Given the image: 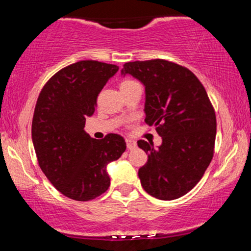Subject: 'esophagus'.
<instances>
[{
    "mask_svg": "<svg viewBox=\"0 0 251 251\" xmlns=\"http://www.w3.org/2000/svg\"><path fill=\"white\" fill-rule=\"evenodd\" d=\"M126 146H127L128 150H134L135 148H137V143H135L134 140L126 139Z\"/></svg>",
    "mask_w": 251,
    "mask_h": 251,
    "instance_id": "1",
    "label": "esophagus"
}]
</instances>
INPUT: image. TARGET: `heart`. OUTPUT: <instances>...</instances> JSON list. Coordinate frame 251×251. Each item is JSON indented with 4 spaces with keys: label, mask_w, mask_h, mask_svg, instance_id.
<instances>
[{
    "label": "heart",
    "mask_w": 251,
    "mask_h": 251,
    "mask_svg": "<svg viewBox=\"0 0 251 251\" xmlns=\"http://www.w3.org/2000/svg\"><path fill=\"white\" fill-rule=\"evenodd\" d=\"M133 82H135V81H132V80H125V81L122 82V85H120V87H122V86L131 85V83H133Z\"/></svg>",
    "instance_id": "heart-1"
}]
</instances>
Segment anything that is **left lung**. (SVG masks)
<instances>
[{"label": "left lung", "instance_id": "left-lung-1", "mask_svg": "<svg viewBox=\"0 0 251 251\" xmlns=\"http://www.w3.org/2000/svg\"><path fill=\"white\" fill-rule=\"evenodd\" d=\"M122 74L145 86V123L163 140L158 149L138 140L149 154L138 171L143 189L177 200L201 180L214 155L216 114L205 88L188 68L162 59L127 62Z\"/></svg>", "mask_w": 251, "mask_h": 251}]
</instances>
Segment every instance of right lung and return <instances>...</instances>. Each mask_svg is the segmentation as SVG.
<instances>
[{"label": "right lung", "instance_id": "1", "mask_svg": "<svg viewBox=\"0 0 251 251\" xmlns=\"http://www.w3.org/2000/svg\"><path fill=\"white\" fill-rule=\"evenodd\" d=\"M116 65L83 60L62 68L37 98L31 139L40 168L57 191L74 201L94 200L108 189L107 165L126 150L122 135L93 139L85 127Z\"/></svg>", "mask_w": 251, "mask_h": 251}]
</instances>
